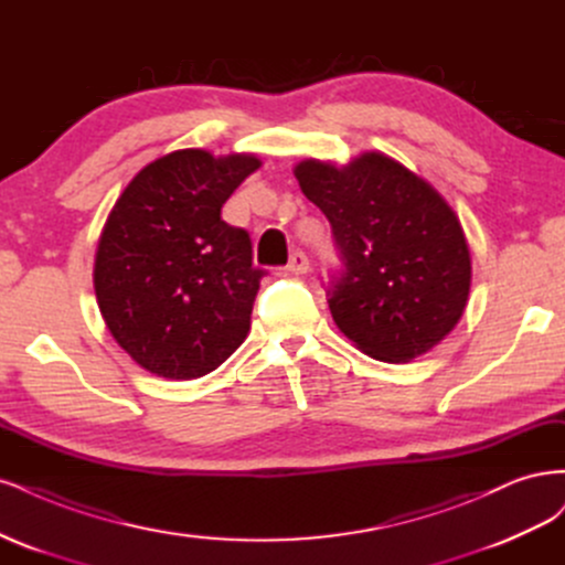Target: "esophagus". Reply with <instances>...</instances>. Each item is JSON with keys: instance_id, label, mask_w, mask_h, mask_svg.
I'll use <instances>...</instances> for the list:
<instances>
[{"instance_id": "1", "label": "esophagus", "mask_w": 565, "mask_h": 565, "mask_svg": "<svg viewBox=\"0 0 565 565\" xmlns=\"http://www.w3.org/2000/svg\"><path fill=\"white\" fill-rule=\"evenodd\" d=\"M288 271H294V275H305V271H309V258L305 256L302 250H294V253H290Z\"/></svg>"}]
</instances>
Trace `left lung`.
Instances as JSON below:
<instances>
[{"label": "left lung", "instance_id": "8db88e82", "mask_svg": "<svg viewBox=\"0 0 565 565\" xmlns=\"http://www.w3.org/2000/svg\"><path fill=\"white\" fill-rule=\"evenodd\" d=\"M294 173L329 217L342 258L326 290L338 329L390 363L439 344L460 321L471 284L469 246L446 199L380 152L340 169L305 159Z\"/></svg>", "mask_w": 565, "mask_h": 565}]
</instances>
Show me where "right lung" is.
Instances as JSON below:
<instances>
[{
  "mask_svg": "<svg viewBox=\"0 0 565 565\" xmlns=\"http://www.w3.org/2000/svg\"><path fill=\"white\" fill-rule=\"evenodd\" d=\"M256 169L253 154L175 150L148 163L107 215L96 300L119 348L152 375L202 377L246 340L265 269L221 209Z\"/></svg>",
  "mask_w": 565,
  "mask_h": 565,
  "instance_id": "1",
  "label": "right lung"
}]
</instances>
